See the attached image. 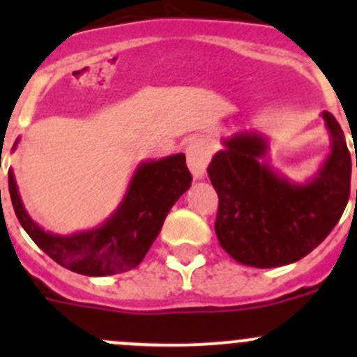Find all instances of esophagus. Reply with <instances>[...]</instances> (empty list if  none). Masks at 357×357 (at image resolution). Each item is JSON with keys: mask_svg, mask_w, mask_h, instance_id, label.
Instances as JSON below:
<instances>
[{"mask_svg": "<svg viewBox=\"0 0 357 357\" xmlns=\"http://www.w3.org/2000/svg\"><path fill=\"white\" fill-rule=\"evenodd\" d=\"M208 157H211L208 146L204 142H200V139H193V142L186 145V162H188V167L195 179L205 178Z\"/></svg>", "mask_w": 357, "mask_h": 357, "instance_id": "obj_1", "label": "esophagus"}]
</instances>
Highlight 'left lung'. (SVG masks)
Segmentation results:
<instances>
[{"label": "left lung", "instance_id": "1", "mask_svg": "<svg viewBox=\"0 0 357 357\" xmlns=\"http://www.w3.org/2000/svg\"><path fill=\"white\" fill-rule=\"evenodd\" d=\"M321 115L330 153L305 183L290 181L268 164L269 142L257 131L222 138V150L212 157L207 172L219 197L215 235L240 264L278 268L297 262L330 235L344 214L351 193V153L337 119L330 112Z\"/></svg>", "mask_w": 357, "mask_h": 357}]
</instances>
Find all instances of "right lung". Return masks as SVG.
Listing matches in <instances>:
<instances>
[{"label":"right lung","instance_id":"right-lung-1","mask_svg":"<svg viewBox=\"0 0 357 357\" xmlns=\"http://www.w3.org/2000/svg\"><path fill=\"white\" fill-rule=\"evenodd\" d=\"M17 145L19 139L12 150ZM190 186L192 174L185 153L142 162L109 219L86 231L55 235L27 214L15 174L8 171L13 211L32 242L60 266L86 276H109L136 268L155 242L172 205Z\"/></svg>","mask_w":357,"mask_h":357}]
</instances>
